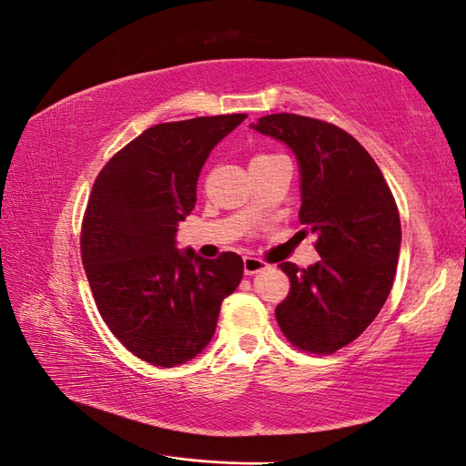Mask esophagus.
Returning a JSON list of instances; mask_svg holds the SVG:
<instances>
[{"instance_id": "34e87169", "label": "esophagus", "mask_w": 466, "mask_h": 466, "mask_svg": "<svg viewBox=\"0 0 466 466\" xmlns=\"http://www.w3.org/2000/svg\"><path fill=\"white\" fill-rule=\"evenodd\" d=\"M263 268H267V263L263 259H259V257H251V255L243 257V271H245V275H255V273L263 271Z\"/></svg>"}]
</instances>
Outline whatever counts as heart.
Wrapping results in <instances>:
<instances>
[{
	"mask_svg": "<svg viewBox=\"0 0 466 466\" xmlns=\"http://www.w3.org/2000/svg\"><path fill=\"white\" fill-rule=\"evenodd\" d=\"M259 157H268V155H259Z\"/></svg>",
	"mask_w": 466,
	"mask_h": 466,
	"instance_id": "obj_1",
	"label": "heart"
}]
</instances>
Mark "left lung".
<instances>
[{
    "label": "left lung",
    "mask_w": 466,
    "mask_h": 466,
    "mask_svg": "<svg viewBox=\"0 0 466 466\" xmlns=\"http://www.w3.org/2000/svg\"><path fill=\"white\" fill-rule=\"evenodd\" d=\"M293 149L301 171V233H315L320 261L281 263L291 281L277 323L289 343L313 355L363 333L385 305L400 251V219L389 185L360 143L333 123L273 113L253 126Z\"/></svg>",
    "instance_id": "1"
}]
</instances>
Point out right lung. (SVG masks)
I'll return each instance as SVG.
<instances>
[{"mask_svg":"<svg viewBox=\"0 0 466 466\" xmlns=\"http://www.w3.org/2000/svg\"><path fill=\"white\" fill-rule=\"evenodd\" d=\"M245 113L159 123L103 165L81 221V261L101 319L129 353L175 367L209 343L243 277L231 251L179 253L175 233L198 201L211 149Z\"/></svg>","mask_w":466,"mask_h":466,"instance_id":"add662e5","label":"right lung"}]
</instances>
